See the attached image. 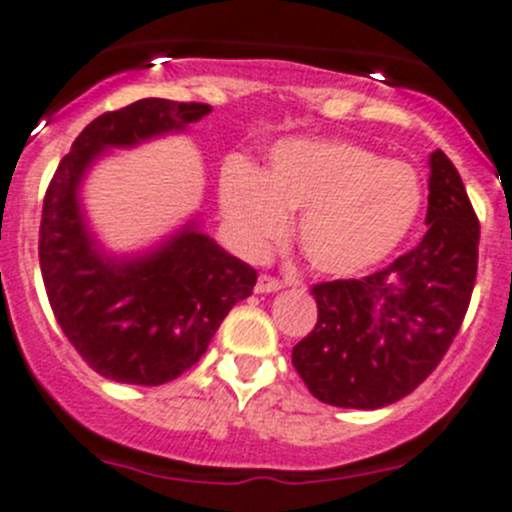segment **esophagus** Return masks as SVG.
<instances>
[{
  "instance_id": "esophagus-1",
  "label": "esophagus",
  "mask_w": 512,
  "mask_h": 512,
  "mask_svg": "<svg viewBox=\"0 0 512 512\" xmlns=\"http://www.w3.org/2000/svg\"><path fill=\"white\" fill-rule=\"evenodd\" d=\"M285 287L282 285L277 277H270V275H260L257 277V285H255V292L257 294H267V292H280V289Z\"/></svg>"
}]
</instances>
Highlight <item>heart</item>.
I'll list each match as a JSON object with an SVG mask.
<instances>
[{"mask_svg": "<svg viewBox=\"0 0 512 512\" xmlns=\"http://www.w3.org/2000/svg\"><path fill=\"white\" fill-rule=\"evenodd\" d=\"M220 205L237 245L260 255L302 210L299 247L309 265L354 277L384 262L416 225L423 188L416 170L347 141L292 138L272 148L267 170L230 160Z\"/></svg>", "mask_w": 512, "mask_h": 512, "instance_id": "b5f03b06", "label": "heart"}]
</instances>
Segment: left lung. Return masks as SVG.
<instances>
[{"instance_id": "8db88e82", "label": "left lung", "mask_w": 512, "mask_h": 512, "mask_svg": "<svg viewBox=\"0 0 512 512\" xmlns=\"http://www.w3.org/2000/svg\"><path fill=\"white\" fill-rule=\"evenodd\" d=\"M426 235L361 280L319 282L317 324L292 349L314 399L381 409L441 364L461 329L478 272L480 225L456 165L431 153Z\"/></svg>"}]
</instances>
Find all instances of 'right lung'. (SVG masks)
<instances>
[{
    "mask_svg": "<svg viewBox=\"0 0 512 512\" xmlns=\"http://www.w3.org/2000/svg\"><path fill=\"white\" fill-rule=\"evenodd\" d=\"M210 111L208 103L141 98L103 113L79 133L46 188L39 227L46 297L81 359L118 384L160 386L188 371L227 312L250 297L257 272L195 220L146 255H106L86 225L79 185L108 148L185 131Z\"/></svg>",
    "mask_w": 512,
    "mask_h": 512,
    "instance_id": "add662e5",
    "label": "right lung"
}]
</instances>
